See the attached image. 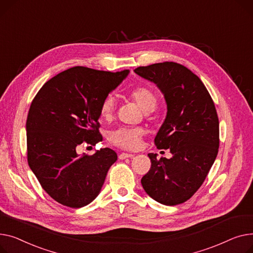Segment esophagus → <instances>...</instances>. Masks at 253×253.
<instances>
[{"label":"esophagus","mask_w":253,"mask_h":253,"mask_svg":"<svg viewBox=\"0 0 253 253\" xmlns=\"http://www.w3.org/2000/svg\"><path fill=\"white\" fill-rule=\"evenodd\" d=\"M133 157V154H129V153H121L120 156H118V158L120 159H126V158H131Z\"/></svg>","instance_id":"34e87169"}]
</instances>
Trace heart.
I'll return each instance as SVG.
<instances>
[{
  "label": "heart",
  "mask_w": 253,
  "mask_h": 253,
  "mask_svg": "<svg viewBox=\"0 0 253 253\" xmlns=\"http://www.w3.org/2000/svg\"><path fill=\"white\" fill-rule=\"evenodd\" d=\"M130 99L144 111L149 112L157 105V96L149 87L138 86L130 92ZM115 109V100L109 95L104 98L100 106V114L103 118H110ZM145 130L141 126H120L109 131L108 141L125 150H136L141 145Z\"/></svg>",
  "instance_id": "b5f03b06"
}]
</instances>
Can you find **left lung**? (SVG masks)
<instances>
[{"mask_svg":"<svg viewBox=\"0 0 253 253\" xmlns=\"http://www.w3.org/2000/svg\"><path fill=\"white\" fill-rule=\"evenodd\" d=\"M135 72L165 95L168 113L154 142L158 149H169L172 154L169 159L148 154L151 168L142 177V186L161 204H181L201 187L218 152L214 103L201 80L179 63L140 66Z\"/></svg>","mask_w":253,"mask_h":253,"instance_id":"8db88e82","label":"left lung"}]
</instances>
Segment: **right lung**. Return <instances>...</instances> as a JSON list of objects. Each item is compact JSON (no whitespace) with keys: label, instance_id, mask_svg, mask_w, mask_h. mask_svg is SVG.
<instances>
[{"label":"right lung","instance_id":"obj_1","mask_svg":"<svg viewBox=\"0 0 253 253\" xmlns=\"http://www.w3.org/2000/svg\"><path fill=\"white\" fill-rule=\"evenodd\" d=\"M128 72L72 67L48 81L33 100L26 121L28 166L60 204L80 209L91 203L117 160L110 148L93 155H81L78 148L102 141L101 103Z\"/></svg>","mask_w":253,"mask_h":253}]
</instances>
